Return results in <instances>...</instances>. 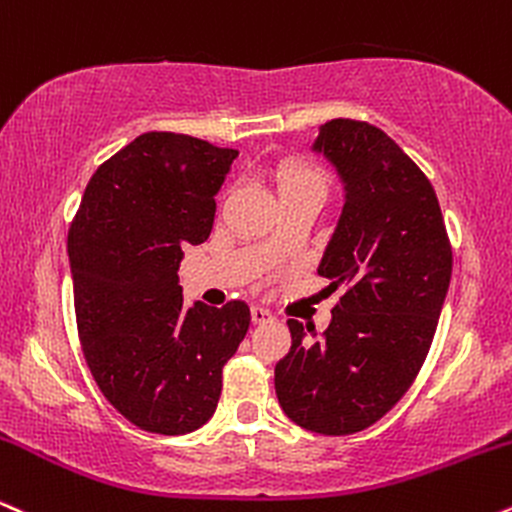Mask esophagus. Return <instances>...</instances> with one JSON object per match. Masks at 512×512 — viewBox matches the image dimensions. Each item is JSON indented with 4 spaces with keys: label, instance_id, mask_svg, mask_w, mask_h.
<instances>
[{
    "label": "esophagus",
    "instance_id": "34e87169",
    "mask_svg": "<svg viewBox=\"0 0 512 512\" xmlns=\"http://www.w3.org/2000/svg\"><path fill=\"white\" fill-rule=\"evenodd\" d=\"M251 321H254L256 326H263V323L273 321V314H270L268 309H261V306H251Z\"/></svg>",
    "mask_w": 512,
    "mask_h": 512
}]
</instances>
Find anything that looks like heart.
Returning <instances> with one entry per match:
<instances>
[{"mask_svg":"<svg viewBox=\"0 0 512 512\" xmlns=\"http://www.w3.org/2000/svg\"><path fill=\"white\" fill-rule=\"evenodd\" d=\"M273 179L278 184L280 194L294 189H314L326 194V177L311 162L299 158L280 160L273 170Z\"/></svg>","mask_w":512,"mask_h":512,"instance_id":"heart-1","label":"heart"}]
</instances>
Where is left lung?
Segmentation results:
<instances>
[{"label": "left lung", "instance_id": "left-lung-1", "mask_svg": "<svg viewBox=\"0 0 512 512\" xmlns=\"http://www.w3.org/2000/svg\"><path fill=\"white\" fill-rule=\"evenodd\" d=\"M311 150L342 184V213L318 263L342 290L321 340L290 318L275 364L282 412L306 431L357 434L412 386L446 302L453 254L434 186L388 134L333 119Z\"/></svg>", "mask_w": 512, "mask_h": 512}]
</instances>
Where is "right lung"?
I'll return each mask as SVG.
<instances>
[{
    "instance_id": "right-lung-1",
    "label": "right lung",
    "mask_w": 512,
    "mask_h": 512,
    "mask_svg": "<svg viewBox=\"0 0 512 512\" xmlns=\"http://www.w3.org/2000/svg\"><path fill=\"white\" fill-rule=\"evenodd\" d=\"M239 150L150 131L102 162L69 230L78 338L110 405L138 429L179 436L213 417L222 366L251 323L239 299L184 309L179 261L213 230Z\"/></svg>"
}]
</instances>
